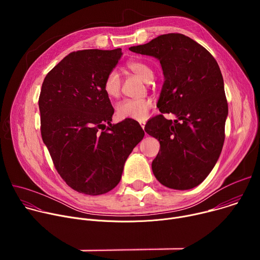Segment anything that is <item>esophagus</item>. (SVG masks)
<instances>
[{
    "label": "esophagus",
    "instance_id": "1",
    "mask_svg": "<svg viewBox=\"0 0 260 260\" xmlns=\"http://www.w3.org/2000/svg\"><path fill=\"white\" fill-rule=\"evenodd\" d=\"M145 121H140V125H141V127L144 129V127H145Z\"/></svg>",
    "mask_w": 260,
    "mask_h": 260
}]
</instances>
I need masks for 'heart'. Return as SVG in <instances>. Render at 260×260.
<instances>
[{"mask_svg": "<svg viewBox=\"0 0 260 260\" xmlns=\"http://www.w3.org/2000/svg\"><path fill=\"white\" fill-rule=\"evenodd\" d=\"M126 68L135 73L146 82H151L154 78V70L150 63L143 60H132L126 63ZM103 88L109 98H118L121 92V79L116 70L110 71L105 77ZM152 108V100L149 98L126 99L117 106L116 112L122 119L145 120Z\"/></svg>", "mask_w": 260, "mask_h": 260, "instance_id": "heart-1", "label": "heart"}]
</instances>
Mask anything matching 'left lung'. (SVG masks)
<instances>
[{"label":"left lung","instance_id":"8db88e82","mask_svg":"<svg viewBox=\"0 0 260 260\" xmlns=\"http://www.w3.org/2000/svg\"><path fill=\"white\" fill-rule=\"evenodd\" d=\"M129 50L159 60L165 82L157 107L178 118L159 114L145 125L160 144L153 174L169 188L191 189L213 170L224 143L229 106L220 68L205 47L182 34L161 35Z\"/></svg>","mask_w":260,"mask_h":260}]
</instances>
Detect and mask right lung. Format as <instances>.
<instances>
[{
	"mask_svg": "<svg viewBox=\"0 0 260 260\" xmlns=\"http://www.w3.org/2000/svg\"><path fill=\"white\" fill-rule=\"evenodd\" d=\"M121 55L120 48L71 52L47 74L39 96L41 135L53 165L72 189L87 196L116 186L145 135L134 119L111 123L114 109L103 83Z\"/></svg>",
	"mask_w": 260,
	"mask_h": 260,
	"instance_id": "right-lung-1",
	"label": "right lung"
}]
</instances>
